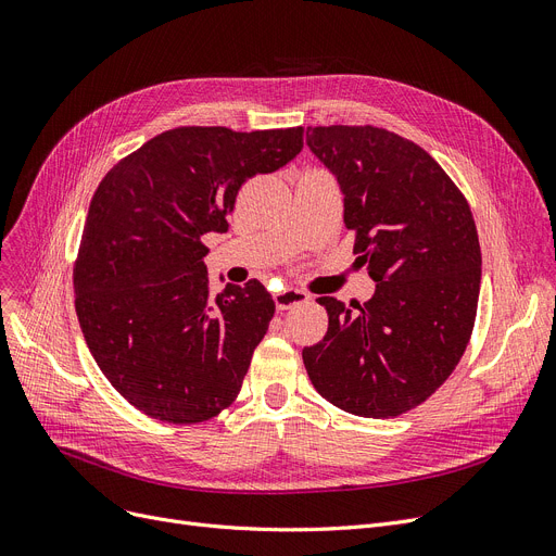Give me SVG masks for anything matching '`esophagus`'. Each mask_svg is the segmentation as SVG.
I'll return each mask as SVG.
<instances>
[{
	"label": "esophagus",
	"mask_w": 556,
	"mask_h": 556,
	"mask_svg": "<svg viewBox=\"0 0 556 556\" xmlns=\"http://www.w3.org/2000/svg\"><path fill=\"white\" fill-rule=\"evenodd\" d=\"M307 299L309 296L305 292H301V289H282V292L274 294V301H276L278 309H289V307H294L299 303H305Z\"/></svg>",
	"instance_id": "1"
}]
</instances>
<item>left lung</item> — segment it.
<instances>
[{"label": "left lung", "mask_w": 556, "mask_h": 556, "mask_svg": "<svg viewBox=\"0 0 556 556\" xmlns=\"http://www.w3.org/2000/svg\"><path fill=\"white\" fill-rule=\"evenodd\" d=\"M307 147L343 194L357 262L378 285L366 303L316 299L326 337L303 349L334 407L401 416L459 364L478 312L482 253L468 201L434 157L376 126H309Z\"/></svg>", "instance_id": "obj_1"}]
</instances>
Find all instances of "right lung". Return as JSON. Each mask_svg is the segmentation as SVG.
<instances>
[{"instance_id":"obj_1","label":"right lung","mask_w":556,"mask_h":556,"mask_svg":"<svg viewBox=\"0 0 556 556\" xmlns=\"http://www.w3.org/2000/svg\"><path fill=\"white\" fill-rule=\"evenodd\" d=\"M301 149L303 126H180L99 182L74 264V305L101 374L136 409L190 426L237 399L276 303L260 280L213 294L201 237L226 232L242 185Z\"/></svg>"}]
</instances>
